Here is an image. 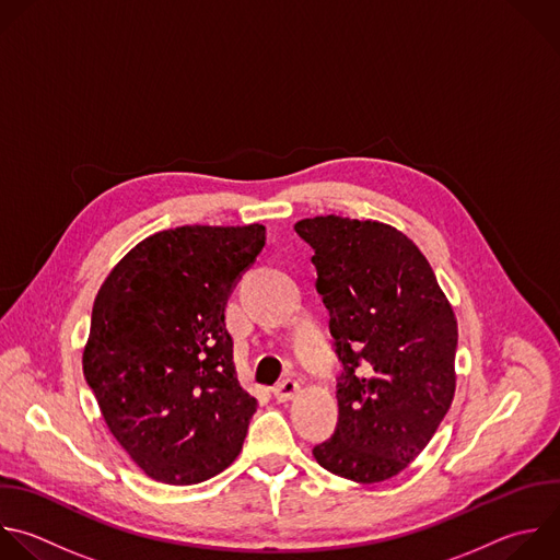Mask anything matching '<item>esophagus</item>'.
I'll return each instance as SVG.
<instances>
[{
  "label": "esophagus",
  "mask_w": 560,
  "mask_h": 560,
  "mask_svg": "<svg viewBox=\"0 0 560 560\" xmlns=\"http://www.w3.org/2000/svg\"><path fill=\"white\" fill-rule=\"evenodd\" d=\"M275 398L279 402H290L299 392H301V383L299 381H292V378H285L283 383H279L275 389Z\"/></svg>",
  "instance_id": "1"
}]
</instances>
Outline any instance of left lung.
I'll use <instances>...</instances> for the list:
<instances>
[{"label": "left lung", "mask_w": 560, "mask_h": 560, "mask_svg": "<svg viewBox=\"0 0 560 560\" xmlns=\"http://www.w3.org/2000/svg\"><path fill=\"white\" fill-rule=\"evenodd\" d=\"M294 231L314 248L316 290L345 364L338 427L314 459L362 486L387 481L427 448L451 409L453 305L422 250L392 224L320 215Z\"/></svg>", "instance_id": "left-lung-1"}]
</instances>
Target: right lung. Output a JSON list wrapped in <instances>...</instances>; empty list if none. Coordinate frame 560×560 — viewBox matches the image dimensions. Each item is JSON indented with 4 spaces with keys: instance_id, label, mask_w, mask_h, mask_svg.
Returning a JSON list of instances; mask_svg holds the SVG:
<instances>
[{
    "instance_id": "right-lung-1",
    "label": "right lung",
    "mask_w": 560,
    "mask_h": 560,
    "mask_svg": "<svg viewBox=\"0 0 560 560\" xmlns=\"http://www.w3.org/2000/svg\"><path fill=\"white\" fill-rule=\"evenodd\" d=\"M264 244L261 224L160 231L94 299L85 381L116 442L155 481H207L244 446L259 405L240 385L224 310Z\"/></svg>"
}]
</instances>
